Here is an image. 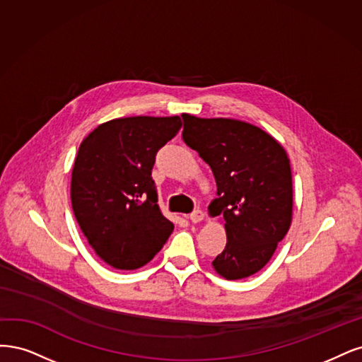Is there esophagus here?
I'll use <instances>...</instances> for the list:
<instances>
[{"label":"esophagus","mask_w":362,"mask_h":362,"mask_svg":"<svg viewBox=\"0 0 362 362\" xmlns=\"http://www.w3.org/2000/svg\"><path fill=\"white\" fill-rule=\"evenodd\" d=\"M189 219H191V223L198 224V223H202V221L204 219V214H203L202 211H195V212H192V214H191Z\"/></svg>","instance_id":"1"}]
</instances>
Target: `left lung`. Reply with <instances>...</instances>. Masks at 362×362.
<instances>
[{
  "label": "left lung",
  "mask_w": 362,
  "mask_h": 362,
  "mask_svg": "<svg viewBox=\"0 0 362 362\" xmlns=\"http://www.w3.org/2000/svg\"><path fill=\"white\" fill-rule=\"evenodd\" d=\"M183 141L211 167L218 198L209 215L224 216L227 245L212 262L218 275H254L274 255L293 216L287 151L260 127L235 119L182 114Z\"/></svg>",
  "instance_id": "1"
}]
</instances>
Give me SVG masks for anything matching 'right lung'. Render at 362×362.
Wrapping results in <instances>:
<instances>
[{"label":"right lung","mask_w":362,"mask_h":362,"mask_svg":"<svg viewBox=\"0 0 362 362\" xmlns=\"http://www.w3.org/2000/svg\"><path fill=\"white\" fill-rule=\"evenodd\" d=\"M180 127L179 115L114 119L79 146L71 182L74 214L91 248L115 269L147 264L171 235L151 168L156 151Z\"/></svg>","instance_id":"1"}]
</instances>
